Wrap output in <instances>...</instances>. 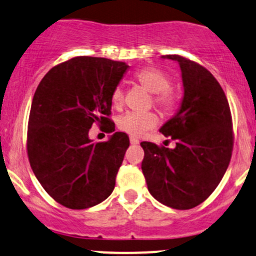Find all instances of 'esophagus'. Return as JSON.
Listing matches in <instances>:
<instances>
[{
  "label": "esophagus",
  "instance_id": "34e87169",
  "mask_svg": "<svg viewBox=\"0 0 256 256\" xmlns=\"http://www.w3.org/2000/svg\"><path fill=\"white\" fill-rule=\"evenodd\" d=\"M129 140H130V144H139V140L136 138H134V136H130Z\"/></svg>",
  "mask_w": 256,
  "mask_h": 256
}]
</instances>
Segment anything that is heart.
I'll return each mask as SVG.
<instances>
[{
	"label": "heart",
	"instance_id": "obj_1",
	"mask_svg": "<svg viewBox=\"0 0 256 256\" xmlns=\"http://www.w3.org/2000/svg\"><path fill=\"white\" fill-rule=\"evenodd\" d=\"M134 80L143 88L152 94V104L162 113H170L178 106V96L171 88V78L166 72L158 68H146L134 75ZM110 102L114 108H120L124 104V91L120 86L113 88L110 94ZM159 123V117L155 112L134 113L127 112L120 116L117 120L118 128L133 136H142L155 128Z\"/></svg>",
	"mask_w": 256,
	"mask_h": 256
}]
</instances>
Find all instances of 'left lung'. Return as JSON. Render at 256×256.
<instances>
[{
    "label": "left lung",
    "mask_w": 256,
    "mask_h": 256,
    "mask_svg": "<svg viewBox=\"0 0 256 256\" xmlns=\"http://www.w3.org/2000/svg\"><path fill=\"white\" fill-rule=\"evenodd\" d=\"M164 58L180 64L185 91L180 110L160 128L176 146L142 142V170L155 200L190 210L206 201L226 174L234 144L232 113L224 91L206 68L181 55Z\"/></svg>",
    "instance_id": "obj_1"
}]
</instances>
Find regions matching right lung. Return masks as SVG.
I'll return each mask as SVG.
<instances>
[{
  "label": "right lung",
  "mask_w": 256,
  "mask_h": 256,
  "mask_svg": "<svg viewBox=\"0 0 256 256\" xmlns=\"http://www.w3.org/2000/svg\"><path fill=\"white\" fill-rule=\"evenodd\" d=\"M128 65L106 58L75 56L52 68L32 101L27 154L40 185L71 210L96 206L112 194L129 138H88L92 124L114 132L110 94Z\"/></svg>",
  "instance_id": "right-lung-1"
}]
</instances>
